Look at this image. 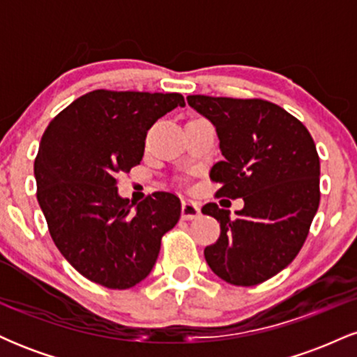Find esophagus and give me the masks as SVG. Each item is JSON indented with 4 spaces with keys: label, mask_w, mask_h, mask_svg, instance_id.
Returning a JSON list of instances; mask_svg holds the SVG:
<instances>
[{
    "label": "esophagus",
    "mask_w": 357,
    "mask_h": 357,
    "mask_svg": "<svg viewBox=\"0 0 357 357\" xmlns=\"http://www.w3.org/2000/svg\"><path fill=\"white\" fill-rule=\"evenodd\" d=\"M199 206L191 199H183L181 203V216L184 220H195L199 216Z\"/></svg>",
    "instance_id": "1"
}]
</instances>
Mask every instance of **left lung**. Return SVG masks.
I'll return each instance as SVG.
<instances>
[{
    "label": "left lung",
    "mask_w": 357,
    "mask_h": 357,
    "mask_svg": "<svg viewBox=\"0 0 357 357\" xmlns=\"http://www.w3.org/2000/svg\"><path fill=\"white\" fill-rule=\"evenodd\" d=\"M188 104L216 127L223 161L211 167L216 196L243 198L230 216L216 203L203 206L218 220L216 243L204 258L231 285L261 284L284 270L309 235L321 202V162L307 127L280 105L261 99L188 96Z\"/></svg>",
    "instance_id": "8db88e82"
}]
</instances>
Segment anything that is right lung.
<instances>
[{
    "mask_svg": "<svg viewBox=\"0 0 357 357\" xmlns=\"http://www.w3.org/2000/svg\"><path fill=\"white\" fill-rule=\"evenodd\" d=\"M181 105V93L93 90L45 129L35 158L36 198L53 243L77 272L107 289H130L158 260L181 202L155 191L136 208L117 192V176L144 155L147 130Z\"/></svg>",
    "mask_w": 357,
    "mask_h": 357,
    "instance_id": "add662e5",
    "label": "right lung"
}]
</instances>
